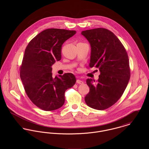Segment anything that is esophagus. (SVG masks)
<instances>
[{
    "label": "esophagus",
    "instance_id": "1",
    "mask_svg": "<svg viewBox=\"0 0 149 149\" xmlns=\"http://www.w3.org/2000/svg\"><path fill=\"white\" fill-rule=\"evenodd\" d=\"M76 83H77V84H84V82H83V81H82V80H77V81H76Z\"/></svg>",
    "mask_w": 149,
    "mask_h": 149
}]
</instances>
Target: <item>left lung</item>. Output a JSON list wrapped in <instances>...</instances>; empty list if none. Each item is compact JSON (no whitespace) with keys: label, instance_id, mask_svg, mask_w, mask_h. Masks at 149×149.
Segmentation results:
<instances>
[{"label":"left lung","instance_id":"8db88e82","mask_svg":"<svg viewBox=\"0 0 149 149\" xmlns=\"http://www.w3.org/2000/svg\"><path fill=\"white\" fill-rule=\"evenodd\" d=\"M91 45L89 66L99 69L97 81H86L89 92L85 97L86 104L98 110L113 105L122 96L127 86L130 69L127 53L122 43L111 31L97 28L81 33Z\"/></svg>","mask_w":149,"mask_h":149}]
</instances>
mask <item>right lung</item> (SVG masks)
<instances>
[{
    "label": "right lung",
    "mask_w": 149,
    "mask_h": 149,
    "mask_svg": "<svg viewBox=\"0 0 149 149\" xmlns=\"http://www.w3.org/2000/svg\"><path fill=\"white\" fill-rule=\"evenodd\" d=\"M76 33L74 30L48 29L36 36L27 46L20 69L26 93L31 102L44 111L60 108L65 92L76 83L72 73L52 76V66L61 59L62 46Z\"/></svg>",
    "instance_id": "add662e5"
}]
</instances>
